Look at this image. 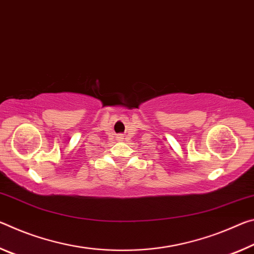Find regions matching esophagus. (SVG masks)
<instances>
[{"label":"esophagus","mask_w":254,"mask_h":254,"mask_svg":"<svg viewBox=\"0 0 254 254\" xmlns=\"http://www.w3.org/2000/svg\"><path fill=\"white\" fill-rule=\"evenodd\" d=\"M118 138H122V139H123V135H120V136L118 137Z\"/></svg>","instance_id":"34e87169"}]
</instances>
